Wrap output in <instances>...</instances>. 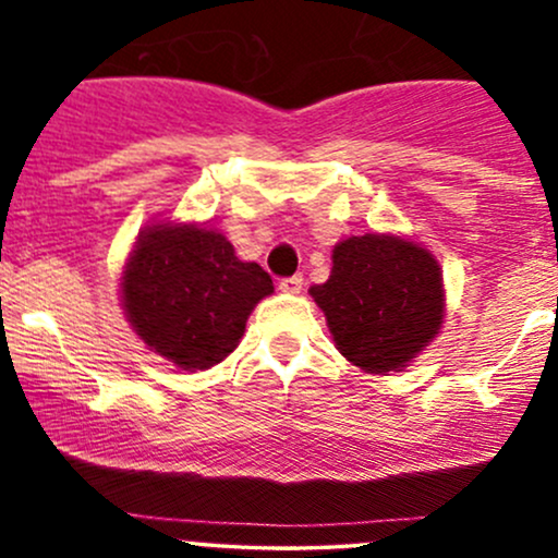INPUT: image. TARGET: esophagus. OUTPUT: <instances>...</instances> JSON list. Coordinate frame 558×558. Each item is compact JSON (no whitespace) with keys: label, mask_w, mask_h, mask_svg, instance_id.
Segmentation results:
<instances>
[{"label":"esophagus","mask_w":558,"mask_h":558,"mask_svg":"<svg viewBox=\"0 0 558 558\" xmlns=\"http://www.w3.org/2000/svg\"><path fill=\"white\" fill-rule=\"evenodd\" d=\"M278 288L283 293H301V288H304V278H301V275H293V278H283V280H280Z\"/></svg>","instance_id":"esophagus-1"}]
</instances>
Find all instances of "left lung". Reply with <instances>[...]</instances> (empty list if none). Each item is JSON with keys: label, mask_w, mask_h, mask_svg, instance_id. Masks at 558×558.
I'll return each mask as SVG.
<instances>
[{"label": "left lung", "mask_w": 558, "mask_h": 558, "mask_svg": "<svg viewBox=\"0 0 558 558\" xmlns=\"http://www.w3.org/2000/svg\"><path fill=\"white\" fill-rule=\"evenodd\" d=\"M310 296L336 349L369 375L401 373L444 328V270L430 248L396 233L349 235Z\"/></svg>", "instance_id": "8db88e82"}]
</instances>
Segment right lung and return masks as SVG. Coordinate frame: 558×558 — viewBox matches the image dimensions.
Listing matches in <instances>:
<instances>
[{"label":"right lung","instance_id":"add662e5","mask_svg":"<svg viewBox=\"0 0 558 558\" xmlns=\"http://www.w3.org/2000/svg\"><path fill=\"white\" fill-rule=\"evenodd\" d=\"M275 291L257 262L235 257L220 230L159 220L133 243L120 278L125 319L178 369H209L233 354L246 319Z\"/></svg>","mask_w":558,"mask_h":558}]
</instances>
